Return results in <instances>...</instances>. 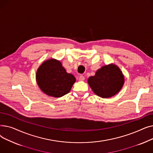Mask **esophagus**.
<instances>
[{
	"label": "esophagus",
	"mask_w": 153,
	"mask_h": 153,
	"mask_svg": "<svg viewBox=\"0 0 153 153\" xmlns=\"http://www.w3.org/2000/svg\"><path fill=\"white\" fill-rule=\"evenodd\" d=\"M79 81H84V80H85V77L84 76L81 75V76H79Z\"/></svg>",
	"instance_id": "1"
}]
</instances>
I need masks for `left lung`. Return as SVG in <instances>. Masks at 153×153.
Segmentation results:
<instances>
[{
  "label": "left lung",
  "mask_w": 153,
  "mask_h": 153,
  "mask_svg": "<svg viewBox=\"0 0 153 153\" xmlns=\"http://www.w3.org/2000/svg\"><path fill=\"white\" fill-rule=\"evenodd\" d=\"M87 82L95 94L107 99L115 95L122 89L125 77L118 66L110 64L99 69L94 76L89 77Z\"/></svg>",
  "instance_id": "1"
}]
</instances>
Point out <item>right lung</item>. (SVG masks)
Listing matches in <instances>:
<instances>
[{
	"label": "right lung",
	"instance_id": "obj_1",
	"mask_svg": "<svg viewBox=\"0 0 153 153\" xmlns=\"http://www.w3.org/2000/svg\"><path fill=\"white\" fill-rule=\"evenodd\" d=\"M36 81L39 89L45 94L53 97H61L70 92L76 78L68 73L60 61L51 58L39 66Z\"/></svg>",
	"mask_w": 153,
	"mask_h": 153
}]
</instances>
